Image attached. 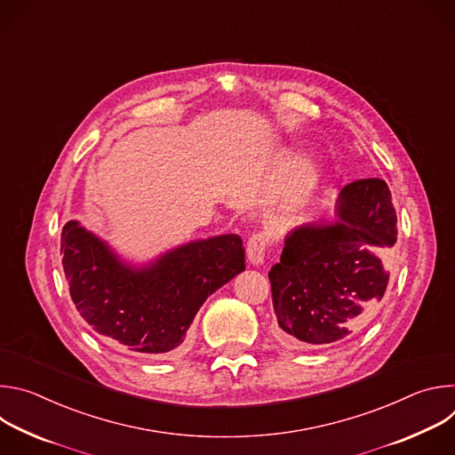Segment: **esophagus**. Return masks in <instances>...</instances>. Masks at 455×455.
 I'll return each mask as SVG.
<instances>
[{
  "mask_svg": "<svg viewBox=\"0 0 455 455\" xmlns=\"http://www.w3.org/2000/svg\"><path fill=\"white\" fill-rule=\"evenodd\" d=\"M272 244V235L267 232H255L246 243V255L251 265H261Z\"/></svg>",
  "mask_w": 455,
  "mask_h": 455,
  "instance_id": "obj_1",
  "label": "esophagus"
}]
</instances>
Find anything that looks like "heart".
<instances>
[{
  "label": "heart",
  "instance_id": "b5f03b06",
  "mask_svg": "<svg viewBox=\"0 0 455 455\" xmlns=\"http://www.w3.org/2000/svg\"><path fill=\"white\" fill-rule=\"evenodd\" d=\"M315 183V171L311 167H302L300 172V185L304 187H311Z\"/></svg>",
  "mask_w": 455,
  "mask_h": 455
}]
</instances>
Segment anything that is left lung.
<instances>
[{
	"label": "left lung",
	"mask_w": 455,
	"mask_h": 455,
	"mask_svg": "<svg viewBox=\"0 0 455 455\" xmlns=\"http://www.w3.org/2000/svg\"><path fill=\"white\" fill-rule=\"evenodd\" d=\"M396 235L391 190L379 178L340 190L335 223L291 230L281 261L268 272L279 342L337 346L358 333L387 290L383 259Z\"/></svg>",
	"instance_id": "left-lung-1"
}]
</instances>
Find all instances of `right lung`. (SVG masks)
<instances>
[{"label":"right lung","instance_id":"add662e5","mask_svg":"<svg viewBox=\"0 0 455 455\" xmlns=\"http://www.w3.org/2000/svg\"><path fill=\"white\" fill-rule=\"evenodd\" d=\"M60 253L72 300L88 326L155 358L178 353L207 297L244 270L237 234L192 241L133 268L79 221H68Z\"/></svg>","mask_w":455,"mask_h":455}]
</instances>
